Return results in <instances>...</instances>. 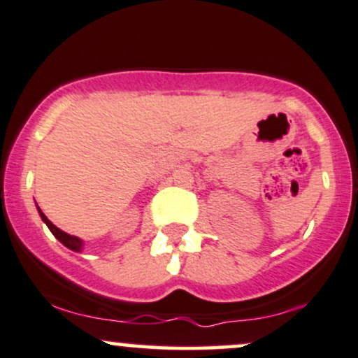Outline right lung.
<instances>
[{"mask_svg":"<svg viewBox=\"0 0 358 358\" xmlns=\"http://www.w3.org/2000/svg\"><path fill=\"white\" fill-rule=\"evenodd\" d=\"M36 208H38V213H40V217H42V220L45 222V224H47V227L50 229V232L53 234V236H55V239H59L62 244L65 245V248H69L71 250H76V252H80L82 248H84V241L79 239V237H77V236H71V234L60 231V229L57 227V225H53L52 222L47 219V215H45L42 210H40L38 205H36Z\"/></svg>","mask_w":358,"mask_h":358,"instance_id":"add662e5","label":"right lung"}]
</instances>
